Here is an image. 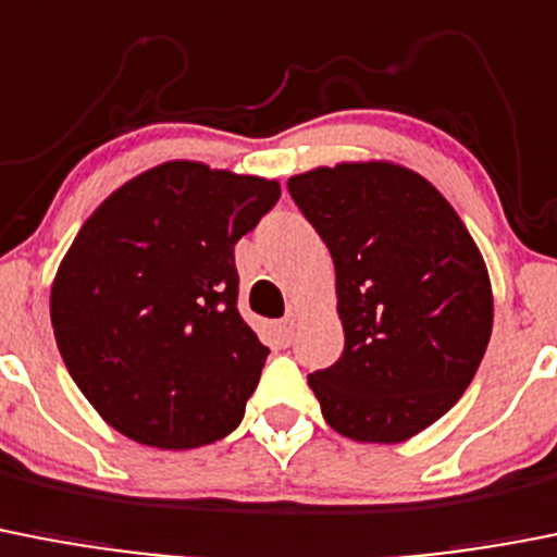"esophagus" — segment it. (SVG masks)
Here are the masks:
<instances>
[{
	"label": "esophagus",
	"instance_id": "1",
	"mask_svg": "<svg viewBox=\"0 0 557 557\" xmlns=\"http://www.w3.org/2000/svg\"><path fill=\"white\" fill-rule=\"evenodd\" d=\"M278 336H282L284 345H289L295 336V318H284L282 323H278Z\"/></svg>",
	"mask_w": 557,
	"mask_h": 557
}]
</instances>
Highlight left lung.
Listing matches in <instances>:
<instances>
[{
	"label": "left lung",
	"mask_w": 557,
	"mask_h": 557,
	"mask_svg": "<svg viewBox=\"0 0 557 557\" xmlns=\"http://www.w3.org/2000/svg\"><path fill=\"white\" fill-rule=\"evenodd\" d=\"M287 187L336 270L345 350L309 375L325 422L356 442H406L461 400L486 354L481 248L453 203L397 162L320 165Z\"/></svg>",
	"instance_id": "8db88e82"
}]
</instances>
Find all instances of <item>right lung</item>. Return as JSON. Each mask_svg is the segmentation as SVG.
<instances>
[{"instance_id":"right-lung-1","label":"right lung","mask_w":557,"mask_h":557,"mask_svg":"<svg viewBox=\"0 0 557 557\" xmlns=\"http://www.w3.org/2000/svg\"><path fill=\"white\" fill-rule=\"evenodd\" d=\"M275 178L168 160L82 223L49 295L71 379L137 445L193 450L239 425L268 348L237 312L234 245Z\"/></svg>"}]
</instances>
